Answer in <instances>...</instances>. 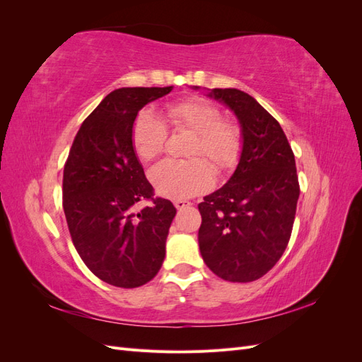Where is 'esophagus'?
I'll return each instance as SVG.
<instances>
[{
  "mask_svg": "<svg viewBox=\"0 0 362 362\" xmlns=\"http://www.w3.org/2000/svg\"><path fill=\"white\" fill-rule=\"evenodd\" d=\"M173 205L178 208V210H184L185 206H190L192 205V202H189V201H175L173 202Z\"/></svg>",
  "mask_w": 362,
  "mask_h": 362,
  "instance_id": "esophagus-1",
  "label": "esophagus"
}]
</instances>
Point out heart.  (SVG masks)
Masks as SVG:
<instances>
[{
	"mask_svg": "<svg viewBox=\"0 0 362 362\" xmlns=\"http://www.w3.org/2000/svg\"><path fill=\"white\" fill-rule=\"evenodd\" d=\"M166 115L175 129L193 133L187 149L190 160H164L149 172L156 190L169 199L192 198L214 182L213 163L218 172L235 168L242 154V131L238 125L222 119L218 108L202 98H185L166 107ZM133 146L141 160H154L166 141V128L151 110L140 112L133 125ZM202 156V159L199 157Z\"/></svg>",
	"mask_w": 362,
	"mask_h": 362,
	"instance_id": "b5f03b06",
	"label": "heart"
}]
</instances>
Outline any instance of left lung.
<instances>
[{
	"label": "left lung",
	"mask_w": 362,
	"mask_h": 362,
	"mask_svg": "<svg viewBox=\"0 0 362 362\" xmlns=\"http://www.w3.org/2000/svg\"><path fill=\"white\" fill-rule=\"evenodd\" d=\"M206 96L237 116L243 145L231 178L198 205L199 250L218 278L250 282L266 275L288 245L300 193L294 154L278 120L255 98L238 89H211Z\"/></svg>",
	"instance_id": "1"
}]
</instances>
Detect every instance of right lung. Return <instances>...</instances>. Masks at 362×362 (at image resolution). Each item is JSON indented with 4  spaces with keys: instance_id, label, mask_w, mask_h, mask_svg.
Masks as SVG:
<instances>
[{
    "instance_id": "obj_1",
    "label": "right lung",
    "mask_w": 362,
    "mask_h": 362,
    "mask_svg": "<svg viewBox=\"0 0 362 362\" xmlns=\"http://www.w3.org/2000/svg\"><path fill=\"white\" fill-rule=\"evenodd\" d=\"M168 87H122L108 93L76 133L63 170V210L72 243L95 276L136 288L154 278L177 214L156 198L133 146V125ZM153 205L136 210L140 200Z\"/></svg>"
}]
</instances>
